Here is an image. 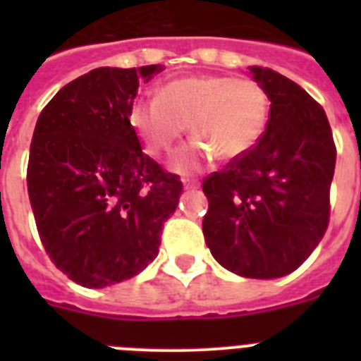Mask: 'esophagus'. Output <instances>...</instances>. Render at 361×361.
Listing matches in <instances>:
<instances>
[{
	"mask_svg": "<svg viewBox=\"0 0 361 361\" xmlns=\"http://www.w3.org/2000/svg\"><path fill=\"white\" fill-rule=\"evenodd\" d=\"M183 183L186 190H197V188H199V183H197V180H191V178H184Z\"/></svg>",
	"mask_w": 361,
	"mask_h": 361,
	"instance_id": "esophagus-1",
	"label": "esophagus"
}]
</instances>
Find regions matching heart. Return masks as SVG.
<instances>
[{
	"instance_id": "b5f03b06",
	"label": "heart",
	"mask_w": 361,
	"mask_h": 361,
	"mask_svg": "<svg viewBox=\"0 0 361 361\" xmlns=\"http://www.w3.org/2000/svg\"><path fill=\"white\" fill-rule=\"evenodd\" d=\"M128 119L153 155L170 153L188 124L195 141L177 153L173 170L190 173L213 155L235 161L253 149L266 132L269 97L255 79L199 73L166 82L157 97L135 99Z\"/></svg>"
}]
</instances>
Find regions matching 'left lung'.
I'll list each match as a JSON object with an SVG mask.
<instances>
[{
	"mask_svg": "<svg viewBox=\"0 0 361 361\" xmlns=\"http://www.w3.org/2000/svg\"><path fill=\"white\" fill-rule=\"evenodd\" d=\"M271 101L262 139L204 178L202 231L216 262L245 279L298 269L329 226L336 146L324 108L295 81L251 66Z\"/></svg>",
	"mask_w": 361,
	"mask_h": 361,
	"instance_id": "1",
	"label": "left lung"
}]
</instances>
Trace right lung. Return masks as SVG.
Listing matches in <instances>:
<instances>
[{"instance_id":"obj_1","label":"right lung","mask_w":361,"mask_h":361,"mask_svg":"<svg viewBox=\"0 0 361 361\" xmlns=\"http://www.w3.org/2000/svg\"><path fill=\"white\" fill-rule=\"evenodd\" d=\"M161 66L95 68L52 97L30 142L27 186L43 247L88 289L139 275L159 255L183 193L142 153L128 114L141 79Z\"/></svg>"}]
</instances>
